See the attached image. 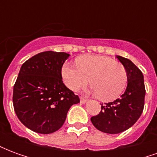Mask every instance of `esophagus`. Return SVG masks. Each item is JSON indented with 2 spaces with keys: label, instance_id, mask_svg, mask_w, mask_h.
<instances>
[{
  "label": "esophagus",
  "instance_id": "obj_1",
  "mask_svg": "<svg viewBox=\"0 0 157 157\" xmlns=\"http://www.w3.org/2000/svg\"><path fill=\"white\" fill-rule=\"evenodd\" d=\"M86 102H87V99L84 98H81V102L82 103H86Z\"/></svg>",
  "mask_w": 157,
  "mask_h": 157
}]
</instances>
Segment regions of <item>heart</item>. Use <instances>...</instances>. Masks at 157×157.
I'll return each mask as SVG.
<instances>
[{"mask_svg":"<svg viewBox=\"0 0 157 157\" xmlns=\"http://www.w3.org/2000/svg\"><path fill=\"white\" fill-rule=\"evenodd\" d=\"M75 64L65 62L60 75L65 85L72 91L88 82L92 92L104 102L113 101L124 92L128 77L124 67L108 56L86 55L75 59Z\"/></svg>","mask_w":157,"mask_h":157,"instance_id":"1","label":"heart"}]
</instances>
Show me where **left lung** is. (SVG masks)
I'll use <instances>...</instances> for the list:
<instances>
[{"instance_id": "1", "label": "left lung", "mask_w": 157, "mask_h": 157, "mask_svg": "<svg viewBox=\"0 0 157 157\" xmlns=\"http://www.w3.org/2000/svg\"><path fill=\"white\" fill-rule=\"evenodd\" d=\"M124 65L128 84L124 93L115 101L102 103L99 114L91 118L92 124L107 134H118L135 124L141 115L145 105V88L144 75L128 59L117 55Z\"/></svg>"}]
</instances>
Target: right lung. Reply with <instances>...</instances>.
<instances>
[{"mask_svg":"<svg viewBox=\"0 0 157 157\" xmlns=\"http://www.w3.org/2000/svg\"><path fill=\"white\" fill-rule=\"evenodd\" d=\"M69 56L65 52H42L21 66L12 102L19 120L33 131H57L64 124L70 108L80 102L78 96L63 83L60 75Z\"/></svg>","mask_w":157,"mask_h":157,"instance_id":"obj_1","label":"right lung"}]
</instances>
